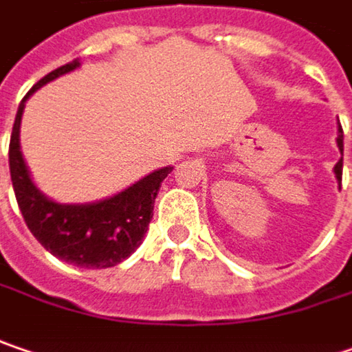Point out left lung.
Masks as SVG:
<instances>
[{"label":"left lung","mask_w":352,"mask_h":352,"mask_svg":"<svg viewBox=\"0 0 352 352\" xmlns=\"http://www.w3.org/2000/svg\"><path fill=\"white\" fill-rule=\"evenodd\" d=\"M337 147H339V151H341L342 155V127L341 123H339V129H337ZM335 177H337V181H339V189H341V179H342V157L337 161V165H335Z\"/></svg>","instance_id":"obj_1"}]
</instances>
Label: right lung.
Listing matches in <instances>:
<instances>
[{"label":"right lung","mask_w":352,"mask_h":352,"mask_svg":"<svg viewBox=\"0 0 352 352\" xmlns=\"http://www.w3.org/2000/svg\"><path fill=\"white\" fill-rule=\"evenodd\" d=\"M79 65V59H75L47 73L21 99L10 139V173L19 211L33 237L52 255L75 267L107 269L125 261L143 243L153 219V203L159 187L173 167H161L135 181L127 189L95 203H57L37 189L19 143L25 101L39 87Z\"/></svg>","instance_id":"1"}]
</instances>
